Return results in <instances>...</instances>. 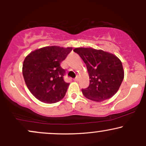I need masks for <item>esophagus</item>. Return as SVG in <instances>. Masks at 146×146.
<instances>
[{
	"mask_svg": "<svg viewBox=\"0 0 146 146\" xmlns=\"http://www.w3.org/2000/svg\"><path fill=\"white\" fill-rule=\"evenodd\" d=\"M79 80V77L78 76H77L76 78H75V79H74V81H75V82H78Z\"/></svg>",
	"mask_w": 146,
	"mask_h": 146,
	"instance_id": "obj_1",
	"label": "esophagus"
}]
</instances>
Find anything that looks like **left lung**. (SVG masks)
<instances>
[{
	"mask_svg": "<svg viewBox=\"0 0 146 146\" xmlns=\"http://www.w3.org/2000/svg\"><path fill=\"white\" fill-rule=\"evenodd\" d=\"M74 52L86 64L89 86L82 92L92 101L102 102L113 96L124 77L121 62L113 54L93 48H76Z\"/></svg>",
	"mask_w": 146,
	"mask_h": 146,
	"instance_id": "left-lung-1",
	"label": "left lung"
}]
</instances>
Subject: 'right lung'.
Wrapping results in <instances>:
<instances>
[{
	"label": "right lung",
	"instance_id": "obj_1",
	"mask_svg": "<svg viewBox=\"0 0 146 146\" xmlns=\"http://www.w3.org/2000/svg\"><path fill=\"white\" fill-rule=\"evenodd\" d=\"M72 51V47L46 46L31 52L25 58L23 75L27 86L40 102L53 104L60 101L69 83L64 80L65 70L60 64Z\"/></svg>",
	"mask_w": 146,
	"mask_h": 146
}]
</instances>
